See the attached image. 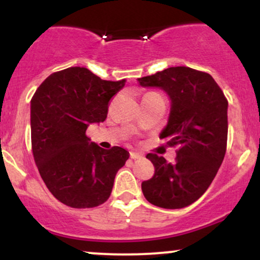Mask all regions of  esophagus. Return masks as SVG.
<instances>
[{
  "label": "esophagus",
  "instance_id": "1",
  "mask_svg": "<svg viewBox=\"0 0 260 260\" xmlns=\"http://www.w3.org/2000/svg\"><path fill=\"white\" fill-rule=\"evenodd\" d=\"M129 156H131V159L136 160V159H140V157H143V155L139 154V153H136V151H131Z\"/></svg>",
  "mask_w": 260,
  "mask_h": 260
}]
</instances>
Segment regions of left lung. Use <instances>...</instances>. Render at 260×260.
<instances>
[{"label":"left lung","mask_w":260,"mask_h":260,"mask_svg":"<svg viewBox=\"0 0 260 260\" xmlns=\"http://www.w3.org/2000/svg\"><path fill=\"white\" fill-rule=\"evenodd\" d=\"M138 82L169 95L171 110L160 138L170 147L180 145L174 164L147 155L155 174L142 183L143 194L160 208L188 207L204 194L222 164L229 103L210 74L189 67H170Z\"/></svg>","instance_id":"8db88e82"}]
</instances>
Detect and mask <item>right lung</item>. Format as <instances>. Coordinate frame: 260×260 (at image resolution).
Returning a JSON list of instances; mask_svg holds the SVG:
<instances>
[{"mask_svg": "<svg viewBox=\"0 0 260 260\" xmlns=\"http://www.w3.org/2000/svg\"><path fill=\"white\" fill-rule=\"evenodd\" d=\"M126 80H103L88 68L50 74L30 101L31 149L41 178L71 208H94L109 199L117 171L129 153L100 148L86 128L107 117L109 103Z\"/></svg>", "mask_w": 260, "mask_h": 260, "instance_id": "right-lung-1", "label": "right lung"}]
</instances>
